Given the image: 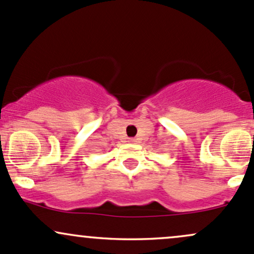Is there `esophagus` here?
Masks as SVG:
<instances>
[{"mask_svg":"<svg viewBox=\"0 0 254 254\" xmlns=\"http://www.w3.org/2000/svg\"><path fill=\"white\" fill-rule=\"evenodd\" d=\"M129 142L130 143H133V142H135V138H129Z\"/></svg>","mask_w":254,"mask_h":254,"instance_id":"esophagus-1","label":"esophagus"}]
</instances>
